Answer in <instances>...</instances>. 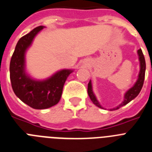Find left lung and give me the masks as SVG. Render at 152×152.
Returning <instances> with one entry per match:
<instances>
[{
	"label": "left lung",
	"mask_w": 152,
	"mask_h": 152,
	"mask_svg": "<svg viewBox=\"0 0 152 152\" xmlns=\"http://www.w3.org/2000/svg\"><path fill=\"white\" fill-rule=\"evenodd\" d=\"M138 60H139L140 63V71L139 74H138V79L136 82L134 83V85H133V87H132L130 89H128L125 94L124 95V101H123L121 103L119 104V105L117 106L116 107H114V108H111L110 109V111H114V110H118V108H120L121 107L125 105L128 103L132 101L133 99L137 97L138 95V94L141 91V88H142V86H143L144 84V80H145V68H146V64H145V57L143 55V53H142V50L141 49L138 50ZM88 95L90 97L91 102H93L94 104H95L97 107H100V108H103L101 104H100L99 102L98 101L97 98H96L95 94H94L93 92V89H92V84L91 81L90 80L88 85Z\"/></svg>",
	"instance_id": "8db88e82"
}]
</instances>
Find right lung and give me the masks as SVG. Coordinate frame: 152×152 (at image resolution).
<instances>
[{"mask_svg": "<svg viewBox=\"0 0 152 152\" xmlns=\"http://www.w3.org/2000/svg\"><path fill=\"white\" fill-rule=\"evenodd\" d=\"M44 26H39L18 41L10 63V78L14 94L34 109H46L59 102L63 87L71 69L57 71L45 80L34 79L26 72L25 54Z\"/></svg>", "mask_w": 152, "mask_h": 152, "instance_id": "1", "label": "right lung"}]
</instances>
